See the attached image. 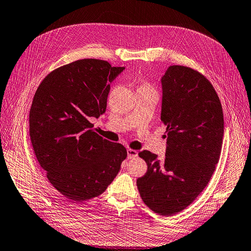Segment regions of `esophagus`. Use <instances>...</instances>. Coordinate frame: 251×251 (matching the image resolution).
<instances>
[{
	"instance_id": "obj_1",
	"label": "esophagus",
	"mask_w": 251,
	"mask_h": 251,
	"mask_svg": "<svg viewBox=\"0 0 251 251\" xmlns=\"http://www.w3.org/2000/svg\"><path fill=\"white\" fill-rule=\"evenodd\" d=\"M126 152H127V157H129V158H134V157H136L138 155V152L136 150L127 149Z\"/></svg>"
}]
</instances>
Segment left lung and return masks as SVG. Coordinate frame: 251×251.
<instances>
[{"label": "left lung", "mask_w": 251, "mask_h": 251, "mask_svg": "<svg viewBox=\"0 0 251 251\" xmlns=\"http://www.w3.org/2000/svg\"><path fill=\"white\" fill-rule=\"evenodd\" d=\"M161 82L166 154L160 161L148 150L139 152L148 170L136 184L147 206L172 216L191 204L211 180L222 151L224 114L213 85L200 72L170 66Z\"/></svg>", "instance_id": "8db88e82"}]
</instances>
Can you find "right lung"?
<instances>
[{"label": "right lung", "instance_id": "right-lung-1", "mask_svg": "<svg viewBox=\"0 0 251 251\" xmlns=\"http://www.w3.org/2000/svg\"><path fill=\"white\" fill-rule=\"evenodd\" d=\"M125 67L84 58L42 79L29 111L35 155L57 191L76 202L105 192L126 157L121 144L104 139L89 119L105 113L109 83Z\"/></svg>", "mask_w": 251, "mask_h": 251}]
</instances>
